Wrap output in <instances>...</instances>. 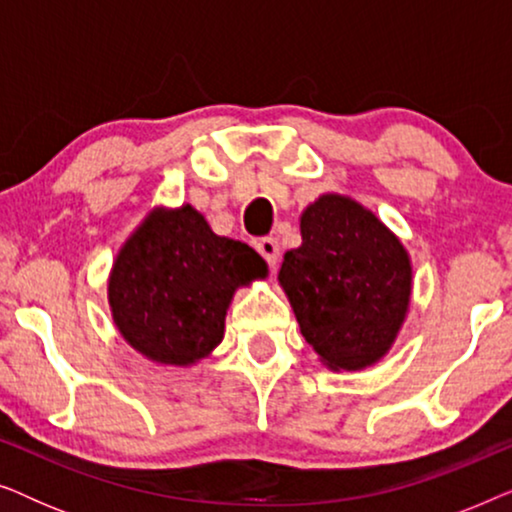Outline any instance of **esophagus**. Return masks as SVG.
Returning a JSON list of instances; mask_svg holds the SVG:
<instances>
[{
    "instance_id": "obj_1",
    "label": "esophagus",
    "mask_w": 512,
    "mask_h": 512,
    "mask_svg": "<svg viewBox=\"0 0 512 512\" xmlns=\"http://www.w3.org/2000/svg\"><path fill=\"white\" fill-rule=\"evenodd\" d=\"M256 249H258V254H261L265 261H268L272 268H275L277 261H279V242H277V237H261V240L256 242Z\"/></svg>"
}]
</instances>
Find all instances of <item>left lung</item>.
Wrapping results in <instances>:
<instances>
[{"instance_id": "1", "label": "left lung", "mask_w": 512, "mask_h": 512, "mask_svg": "<svg viewBox=\"0 0 512 512\" xmlns=\"http://www.w3.org/2000/svg\"><path fill=\"white\" fill-rule=\"evenodd\" d=\"M300 237L277 277L300 333L328 370L375 366L410 310L408 249L375 212L340 193L319 195L303 209Z\"/></svg>"}]
</instances>
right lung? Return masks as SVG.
I'll return each instance as SVG.
<instances>
[{"label":"right lung","mask_w":512,"mask_h":512,"mask_svg":"<svg viewBox=\"0 0 512 512\" xmlns=\"http://www.w3.org/2000/svg\"><path fill=\"white\" fill-rule=\"evenodd\" d=\"M265 277L268 263L195 207H153L111 265V319L144 359L191 368L221 345L235 291Z\"/></svg>","instance_id":"1"}]
</instances>
